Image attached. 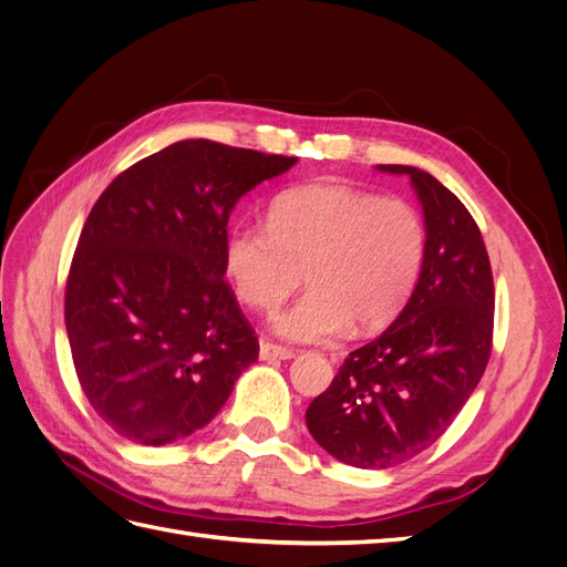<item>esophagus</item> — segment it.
<instances>
[{"instance_id": "34e87169", "label": "esophagus", "mask_w": 567, "mask_h": 567, "mask_svg": "<svg viewBox=\"0 0 567 567\" xmlns=\"http://www.w3.org/2000/svg\"><path fill=\"white\" fill-rule=\"evenodd\" d=\"M290 357H296V352L290 348L277 346V342H269V340L260 342V359H290Z\"/></svg>"}]
</instances>
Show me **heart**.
Masks as SVG:
<instances>
[{
    "label": "heart",
    "mask_w": 567,
    "mask_h": 567,
    "mask_svg": "<svg viewBox=\"0 0 567 567\" xmlns=\"http://www.w3.org/2000/svg\"><path fill=\"white\" fill-rule=\"evenodd\" d=\"M423 257L425 225L414 205L342 184L288 188L271 200L267 227L241 221L225 241L236 296L252 310H274L305 274V296L274 317L277 333L300 342L398 317Z\"/></svg>",
    "instance_id": "obj_1"
}]
</instances>
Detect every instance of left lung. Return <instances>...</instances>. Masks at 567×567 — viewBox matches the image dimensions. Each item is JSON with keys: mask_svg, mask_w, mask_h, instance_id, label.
I'll return each mask as SVG.
<instances>
[{"mask_svg": "<svg viewBox=\"0 0 567 567\" xmlns=\"http://www.w3.org/2000/svg\"><path fill=\"white\" fill-rule=\"evenodd\" d=\"M423 205L425 257L400 317L348 354L307 406L321 447L357 468H390L431 447L458 416L492 354L494 281L475 219L447 186L411 165Z\"/></svg>", "mask_w": 567, "mask_h": 567, "instance_id": "left-lung-1", "label": "left lung"}]
</instances>
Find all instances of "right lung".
Here are the masks:
<instances>
[{"mask_svg":"<svg viewBox=\"0 0 567 567\" xmlns=\"http://www.w3.org/2000/svg\"><path fill=\"white\" fill-rule=\"evenodd\" d=\"M298 158L184 140L120 173L84 221L65 284L82 392L130 442L215 419L260 342L225 281L236 200Z\"/></svg>","mask_w":567,"mask_h":567,"instance_id":"add662e5","label":"right lung"}]
</instances>
